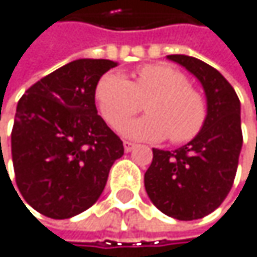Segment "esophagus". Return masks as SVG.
Instances as JSON below:
<instances>
[{"label": "esophagus", "instance_id": "esophagus-1", "mask_svg": "<svg viewBox=\"0 0 257 257\" xmlns=\"http://www.w3.org/2000/svg\"><path fill=\"white\" fill-rule=\"evenodd\" d=\"M135 147H136V144L130 143V141H124V150H125L127 153H128V152H132Z\"/></svg>", "mask_w": 257, "mask_h": 257}]
</instances>
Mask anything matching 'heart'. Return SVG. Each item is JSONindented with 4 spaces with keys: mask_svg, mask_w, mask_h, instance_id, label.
<instances>
[{
    "mask_svg": "<svg viewBox=\"0 0 257 257\" xmlns=\"http://www.w3.org/2000/svg\"><path fill=\"white\" fill-rule=\"evenodd\" d=\"M95 99L104 121L116 128L143 110L150 114L121 127L133 139L184 144L199 135L207 118L204 96L188 84L187 76L175 67L149 64L135 72L128 81L121 73H105L96 84Z\"/></svg>",
    "mask_w": 257,
    "mask_h": 257,
    "instance_id": "heart-1",
    "label": "heart"
}]
</instances>
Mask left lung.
Instances as JSON below:
<instances>
[{
	"label": "left lung",
	"mask_w": 257,
	"mask_h": 257,
	"mask_svg": "<svg viewBox=\"0 0 257 257\" xmlns=\"http://www.w3.org/2000/svg\"><path fill=\"white\" fill-rule=\"evenodd\" d=\"M169 59L204 85L207 118L199 135L181 149H153L144 185L164 214L193 221L214 211L233 187L242 149L240 102L231 84L204 61L185 55H169Z\"/></svg>",
	"instance_id": "1"
}]
</instances>
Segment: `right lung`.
Listing matches in <instances>:
<instances>
[{
  "label": "right lung",
  "mask_w": 257,
  "mask_h": 257,
  "mask_svg": "<svg viewBox=\"0 0 257 257\" xmlns=\"http://www.w3.org/2000/svg\"><path fill=\"white\" fill-rule=\"evenodd\" d=\"M114 66L110 59L72 61L29 87L18 102L12 128L17 187L52 219L90 208L124 155L122 141L95 105L96 84Z\"/></svg>",
  "instance_id": "right-lung-1"
}]
</instances>
